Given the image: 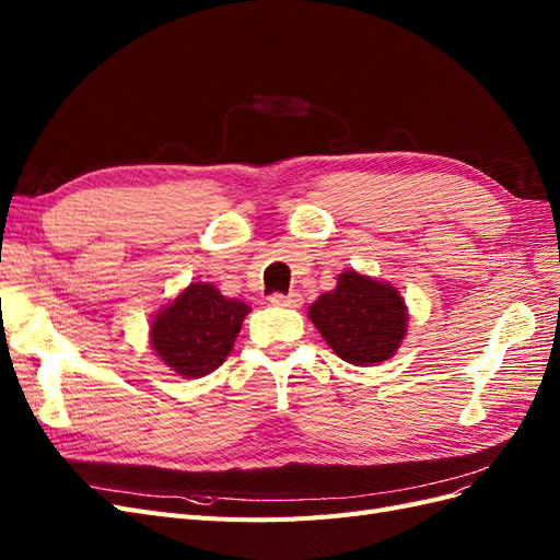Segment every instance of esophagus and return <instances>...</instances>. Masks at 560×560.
Wrapping results in <instances>:
<instances>
[{"label": "esophagus", "mask_w": 560, "mask_h": 560, "mask_svg": "<svg viewBox=\"0 0 560 560\" xmlns=\"http://www.w3.org/2000/svg\"><path fill=\"white\" fill-rule=\"evenodd\" d=\"M270 303H273V306H280V308H301L303 299L296 292H292V294H273V296H270Z\"/></svg>", "instance_id": "34e87169"}]
</instances>
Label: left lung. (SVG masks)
<instances>
[{"label":"left lung","instance_id":"1","mask_svg":"<svg viewBox=\"0 0 560 560\" xmlns=\"http://www.w3.org/2000/svg\"><path fill=\"white\" fill-rule=\"evenodd\" d=\"M308 317L338 358L354 366L387 362L409 329V308L397 287L352 268L311 303Z\"/></svg>","mask_w":560,"mask_h":560}]
</instances>
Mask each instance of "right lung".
I'll return each mask as SVG.
<instances>
[{
    "mask_svg": "<svg viewBox=\"0 0 560 560\" xmlns=\"http://www.w3.org/2000/svg\"><path fill=\"white\" fill-rule=\"evenodd\" d=\"M249 311L212 282H191L151 319L149 346L177 376L202 378L224 364Z\"/></svg>",
    "mask_w": 560,
    "mask_h": 560,
    "instance_id": "1",
    "label": "right lung"
}]
</instances>
